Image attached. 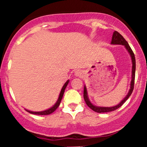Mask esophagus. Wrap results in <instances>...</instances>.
Instances as JSON below:
<instances>
[{
  "label": "esophagus",
  "instance_id": "esophagus-1",
  "mask_svg": "<svg viewBox=\"0 0 147 147\" xmlns=\"http://www.w3.org/2000/svg\"><path fill=\"white\" fill-rule=\"evenodd\" d=\"M74 75L76 76H82V71H81V70H76L75 72H74Z\"/></svg>",
  "mask_w": 147,
  "mask_h": 147
}]
</instances>
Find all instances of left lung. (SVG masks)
I'll return each instance as SVG.
<instances>
[{
    "instance_id": "8db88e82",
    "label": "left lung",
    "mask_w": 147,
    "mask_h": 147,
    "mask_svg": "<svg viewBox=\"0 0 147 147\" xmlns=\"http://www.w3.org/2000/svg\"><path fill=\"white\" fill-rule=\"evenodd\" d=\"M111 44L112 45H122V46H124L125 48L127 50L128 53L129 54L130 57H131V63H132V67H131V82H130V88L129 91H128L127 94L125 97H124L123 99H122L120 101L119 104L114 106L111 107H102V106H95V105H93L90 102L89 98H88V92L87 89H86V85H84V99L85 102L87 106L89 107L90 109H92L93 111L96 112H99V113H103V112H109L114 111V110L118 109L119 108L122 106L123 104H124L125 101L127 100V99L130 97V95H131L132 91L134 90V80H135V73H136V59H135V56L134 54L133 51L130 48V46L128 44L127 41L125 39H124L123 37L121 35L119 32L117 31L114 32L113 35H112V41H111Z\"/></svg>"
}]
</instances>
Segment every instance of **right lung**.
<instances>
[{
	"instance_id": "1",
	"label": "right lung",
	"mask_w": 147,
	"mask_h": 147,
	"mask_svg": "<svg viewBox=\"0 0 147 147\" xmlns=\"http://www.w3.org/2000/svg\"><path fill=\"white\" fill-rule=\"evenodd\" d=\"M69 80H67V82L64 84V85L63 86L62 89H61V92H60L59 98H58L57 102H56L55 104H54V106H52L51 108H48V109H47V110H43V111H39V112L30 111V110H28L26 109H25V110L28 112H29V113H30V114H33V115H50V114H52V112H54L56 110H57V108L59 106L60 104H61V99H62L63 95H64L65 90V88H66L67 86V84H69Z\"/></svg>"
}]
</instances>
